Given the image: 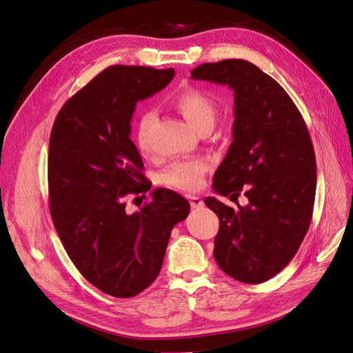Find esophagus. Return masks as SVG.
Masks as SVG:
<instances>
[{
	"label": "esophagus",
	"mask_w": 353,
	"mask_h": 353,
	"mask_svg": "<svg viewBox=\"0 0 353 353\" xmlns=\"http://www.w3.org/2000/svg\"><path fill=\"white\" fill-rule=\"evenodd\" d=\"M188 201L190 202V207L192 208H201L203 207V201L199 198V196H195V195H186Z\"/></svg>",
	"instance_id": "34e87169"
}]
</instances>
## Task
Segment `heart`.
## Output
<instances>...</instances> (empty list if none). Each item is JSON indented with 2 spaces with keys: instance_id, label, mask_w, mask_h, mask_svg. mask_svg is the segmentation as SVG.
I'll return each mask as SVG.
<instances>
[{
  "instance_id": "1",
  "label": "heart",
  "mask_w": 353,
  "mask_h": 353,
  "mask_svg": "<svg viewBox=\"0 0 353 353\" xmlns=\"http://www.w3.org/2000/svg\"><path fill=\"white\" fill-rule=\"evenodd\" d=\"M173 107L183 116L192 128L198 132H210L217 119V105L212 97L198 86H181L172 98ZM157 114L152 108L145 110L138 119L134 128V142L143 155H150L151 150V130ZM208 164L202 158L177 161L170 165L163 173V183L179 190L193 192L198 190L203 183V174L207 173Z\"/></svg>"
}]
</instances>
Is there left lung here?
I'll return each instance as SVG.
<instances>
[{
	"instance_id": "8db88e82",
	"label": "left lung",
	"mask_w": 353,
	"mask_h": 353,
	"mask_svg": "<svg viewBox=\"0 0 353 353\" xmlns=\"http://www.w3.org/2000/svg\"><path fill=\"white\" fill-rule=\"evenodd\" d=\"M190 74L234 92L233 142L212 188L236 201L243 192L248 205L205 198L220 219L214 258L234 280L267 281L290 263L310 229L316 188L310 132L286 90L252 63H205Z\"/></svg>"
}]
</instances>
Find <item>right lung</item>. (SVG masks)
I'll return each instance as SVG.
<instances>
[{"instance_id": "obj_1", "label": "right lung", "mask_w": 353, "mask_h": 353, "mask_svg": "<svg viewBox=\"0 0 353 353\" xmlns=\"http://www.w3.org/2000/svg\"><path fill=\"white\" fill-rule=\"evenodd\" d=\"M173 69L111 65L60 110L50 136V212L67 255L101 292L132 298L161 270L174 224L189 202L170 189L129 214V193L151 189L130 139L136 102L165 88Z\"/></svg>"}]
</instances>
